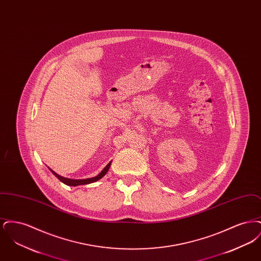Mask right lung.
<instances>
[{
	"mask_svg": "<svg viewBox=\"0 0 261 261\" xmlns=\"http://www.w3.org/2000/svg\"><path fill=\"white\" fill-rule=\"evenodd\" d=\"M111 164H112V162H109V164H108L96 177H92V178H88V179H69V178H65V177H62L61 175L56 173V172L53 171L50 168H49V169L51 171V173L54 174L60 181H62L63 184L67 185V186L75 187L79 186V185H87V184H90V183H93V182L98 181L100 178H102V177L107 174V172L109 171V169H110V167H111Z\"/></svg>",
	"mask_w": 261,
	"mask_h": 261,
	"instance_id": "add662e5",
	"label": "right lung"
}]
</instances>
